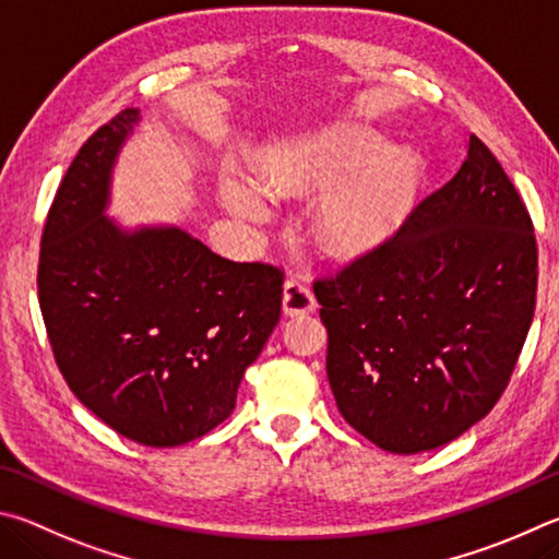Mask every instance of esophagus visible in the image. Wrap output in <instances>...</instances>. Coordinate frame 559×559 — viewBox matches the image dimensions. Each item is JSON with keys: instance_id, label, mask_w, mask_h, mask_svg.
Listing matches in <instances>:
<instances>
[{"instance_id": "obj_1", "label": "esophagus", "mask_w": 559, "mask_h": 559, "mask_svg": "<svg viewBox=\"0 0 559 559\" xmlns=\"http://www.w3.org/2000/svg\"><path fill=\"white\" fill-rule=\"evenodd\" d=\"M282 309L287 317H301L317 309V299L311 289L299 277H289L285 282V297H282Z\"/></svg>"}]
</instances>
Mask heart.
I'll use <instances>...</instances> for the list:
<instances>
[{
  "label": "heart",
  "instance_id": "1",
  "mask_svg": "<svg viewBox=\"0 0 559 559\" xmlns=\"http://www.w3.org/2000/svg\"><path fill=\"white\" fill-rule=\"evenodd\" d=\"M258 171L264 189L277 195L328 189L317 203L314 230L321 248L338 258L383 248L403 228L423 183L415 152L393 150L383 134L364 127H324L274 142ZM262 186L240 171L225 174L221 199L240 218L264 221L270 205Z\"/></svg>",
  "mask_w": 559,
  "mask_h": 559
}]
</instances>
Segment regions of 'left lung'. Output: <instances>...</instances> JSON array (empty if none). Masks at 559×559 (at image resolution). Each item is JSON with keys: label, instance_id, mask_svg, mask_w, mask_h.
Returning <instances> with one entry per match:
<instances>
[{"label": "left lung", "instance_id": "8db88e82", "mask_svg": "<svg viewBox=\"0 0 559 559\" xmlns=\"http://www.w3.org/2000/svg\"><path fill=\"white\" fill-rule=\"evenodd\" d=\"M535 292L531 213L472 134L454 179L383 248L314 282L338 413L390 454L462 437L503 395Z\"/></svg>", "mask_w": 559, "mask_h": 559}]
</instances>
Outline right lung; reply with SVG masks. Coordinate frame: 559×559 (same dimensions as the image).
I'll return each instance as SVG.
<instances>
[{
    "label": "right lung",
    "mask_w": 559,
    "mask_h": 559,
    "mask_svg": "<svg viewBox=\"0 0 559 559\" xmlns=\"http://www.w3.org/2000/svg\"><path fill=\"white\" fill-rule=\"evenodd\" d=\"M136 122L127 107L68 166L41 235L38 305L75 397L136 444L179 447L233 413L280 321L282 270L225 260L174 225L107 218Z\"/></svg>",
    "instance_id": "right-lung-1"
}]
</instances>
